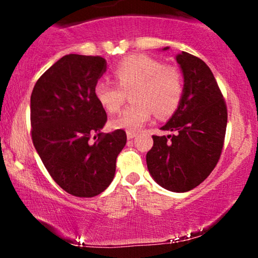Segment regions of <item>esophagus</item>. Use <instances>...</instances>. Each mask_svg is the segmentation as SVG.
Segmentation results:
<instances>
[{
    "mask_svg": "<svg viewBox=\"0 0 258 258\" xmlns=\"http://www.w3.org/2000/svg\"><path fill=\"white\" fill-rule=\"evenodd\" d=\"M126 135H127V138H128V139H133L136 137V136H137V133L133 132V131H127Z\"/></svg>",
    "mask_w": 258,
    "mask_h": 258,
    "instance_id": "obj_1",
    "label": "esophagus"
}]
</instances>
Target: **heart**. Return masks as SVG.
Listing matches in <instances>:
<instances>
[{"label": "heart", "mask_w": 258, "mask_h": 258, "mask_svg": "<svg viewBox=\"0 0 258 258\" xmlns=\"http://www.w3.org/2000/svg\"><path fill=\"white\" fill-rule=\"evenodd\" d=\"M117 85L99 80L94 86V96L105 111L114 114L121 109L126 92H131L133 104L111 120V127L137 131L152 117L170 116L178 108L183 94V76L177 68L164 65L149 55L127 57L114 68Z\"/></svg>", "instance_id": "heart-1"}]
</instances>
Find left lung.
<instances>
[{
    "instance_id": "1",
    "label": "left lung",
    "mask_w": 258,
    "mask_h": 258,
    "mask_svg": "<svg viewBox=\"0 0 258 258\" xmlns=\"http://www.w3.org/2000/svg\"><path fill=\"white\" fill-rule=\"evenodd\" d=\"M176 60L184 78L182 99L161 127L173 135L153 136L147 166L162 188L184 193L204 182L217 165L228 114L217 81L205 61L186 52L177 54Z\"/></svg>"
}]
</instances>
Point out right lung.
Returning <instances> with one entry per match:
<instances>
[{
	"label": "right lung",
	"instance_id": "right-lung-1",
	"mask_svg": "<svg viewBox=\"0 0 258 258\" xmlns=\"http://www.w3.org/2000/svg\"><path fill=\"white\" fill-rule=\"evenodd\" d=\"M105 70L106 60L99 55H64L42 74L31 93L32 143L54 182L74 197L104 191L126 144L123 130L100 132L106 112L94 86ZM92 135L99 139L91 142Z\"/></svg>",
	"mask_w": 258,
	"mask_h": 258
}]
</instances>
